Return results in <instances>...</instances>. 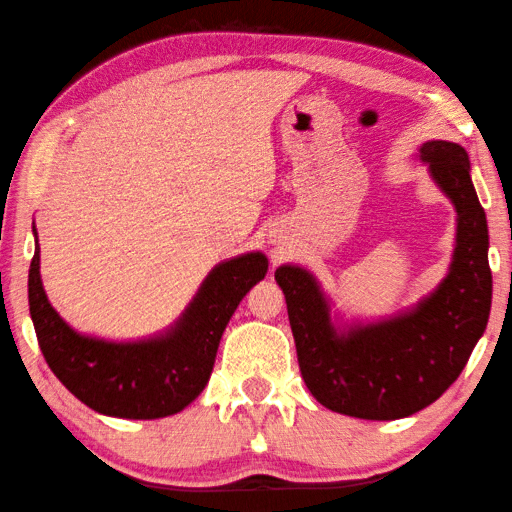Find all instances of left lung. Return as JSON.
I'll list each match as a JSON object with an SVG mask.
<instances>
[{
	"label": "left lung",
	"mask_w": 512,
	"mask_h": 512,
	"mask_svg": "<svg viewBox=\"0 0 512 512\" xmlns=\"http://www.w3.org/2000/svg\"><path fill=\"white\" fill-rule=\"evenodd\" d=\"M421 161L457 210V246L445 280L414 309L340 331L309 271L291 264L275 271L302 378L331 412L367 421L421 412L459 378L486 331L492 302L488 224L470 179L468 152L457 143L427 141Z\"/></svg>",
	"instance_id": "1"
}]
</instances>
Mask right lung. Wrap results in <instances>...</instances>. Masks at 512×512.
<instances>
[{"instance_id": "right-lung-1", "label": "right lung", "mask_w": 512, "mask_h": 512, "mask_svg": "<svg viewBox=\"0 0 512 512\" xmlns=\"http://www.w3.org/2000/svg\"><path fill=\"white\" fill-rule=\"evenodd\" d=\"M266 271L262 253L221 262L170 331L150 340L109 342L73 331L49 304L37 246L29 268L31 320L46 365L78 401L105 416L163 418L181 412L203 392L221 333Z\"/></svg>"}]
</instances>
